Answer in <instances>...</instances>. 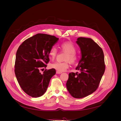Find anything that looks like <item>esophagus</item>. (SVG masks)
Instances as JSON below:
<instances>
[{"instance_id": "1", "label": "esophagus", "mask_w": 121, "mask_h": 121, "mask_svg": "<svg viewBox=\"0 0 121 121\" xmlns=\"http://www.w3.org/2000/svg\"><path fill=\"white\" fill-rule=\"evenodd\" d=\"M62 72H58V71H56V74H61Z\"/></svg>"}]
</instances>
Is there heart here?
<instances>
[{
	"label": "heart",
	"mask_w": 121,
	"mask_h": 121,
	"mask_svg": "<svg viewBox=\"0 0 121 121\" xmlns=\"http://www.w3.org/2000/svg\"><path fill=\"white\" fill-rule=\"evenodd\" d=\"M60 48L64 52H67L64 60L65 62L56 61L50 65V67L56 69L58 72H64L69 67V61L72 63H76L78 61L79 56L76 52L77 47L73 43L70 41H66L60 44ZM57 53V50L53 46L49 52V56L53 60L56 57Z\"/></svg>",
	"instance_id": "heart-1"
}]
</instances>
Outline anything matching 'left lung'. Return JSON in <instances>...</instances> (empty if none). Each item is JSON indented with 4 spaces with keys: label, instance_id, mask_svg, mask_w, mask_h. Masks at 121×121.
<instances>
[{
    "label": "left lung",
    "instance_id": "obj_1",
    "mask_svg": "<svg viewBox=\"0 0 121 121\" xmlns=\"http://www.w3.org/2000/svg\"><path fill=\"white\" fill-rule=\"evenodd\" d=\"M76 43L82 54L81 59L76 68L80 73H69L66 86L73 97L81 98L97 89L105 65L103 50L92 39L79 37Z\"/></svg>",
    "mask_w": 121,
    "mask_h": 121
}]
</instances>
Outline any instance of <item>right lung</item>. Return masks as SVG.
I'll list each match as a JSON object with an SVG mask.
<instances>
[{
    "label": "right lung",
    "instance_id": "1",
    "mask_svg": "<svg viewBox=\"0 0 121 121\" xmlns=\"http://www.w3.org/2000/svg\"><path fill=\"white\" fill-rule=\"evenodd\" d=\"M58 38L45 34H37L26 39L17 49L14 73L21 88L28 95L38 97L45 93L50 80L56 74L54 69L46 68L49 61V52Z\"/></svg>",
    "mask_w": 121,
    "mask_h": 121
}]
</instances>
